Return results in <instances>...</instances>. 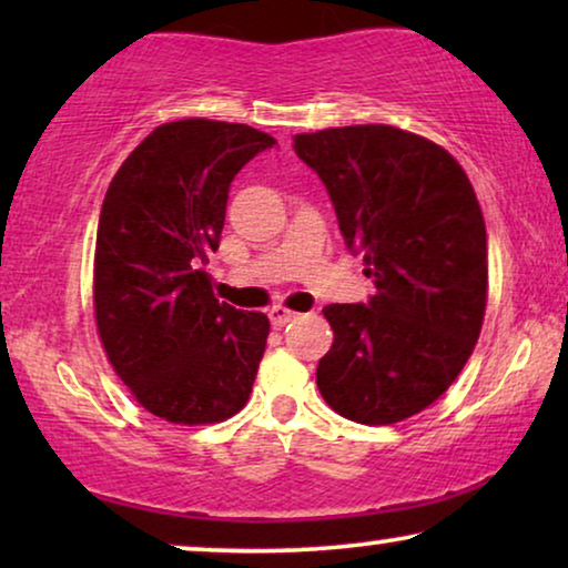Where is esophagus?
Instances as JSON below:
<instances>
[{"label": "esophagus", "instance_id": "esophagus-1", "mask_svg": "<svg viewBox=\"0 0 568 568\" xmlns=\"http://www.w3.org/2000/svg\"><path fill=\"white\" fill-rule=\"evenodd\" d=\"M268 317H271V325H276V328H282V325L294 321V317H297V313H294V310H290V307L274 305V307L268 310Z\"/></svg>", "mask_w": 568, "mask_h": 568}]
</instances>
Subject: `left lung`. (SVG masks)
<instances>
[{"mask_svg": "<svg viewBox=\"0 0 568 568\" xmlns=\"http://www.w3.org/2000/svg\"><path fill=\"white\" fill-rule=\"evenodd\" d=\"M338 230L377 292L328 305L317 390L352 422L395 424L432 406L473 354L486 313V224L457 160L410 131L362 123L294 136Z\"/></svg>", "mask_w": 568, "mask_h": 568, "instance_id": "1", "label": "left lung"}]
</instances>
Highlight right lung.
Wrapping results in <instances>:
<instances>
[{"label": "right lung", "instance_id": "obj_1", "mask_svg": "<svg viewBox=\"0 0 568 568\" xmlns=\"http://www.w3.org/2000/svg\"><path fill=\"white\" fill-rule=\"evenodd\" d=\"M274 136L245 123H162L108 185L95 243V321L115 375L170 424H214L247 403L268 317L235 310L204 271L230 183Z\"/></svg>", "mask_w": 568, "mask_h": 568}]
</instances>
